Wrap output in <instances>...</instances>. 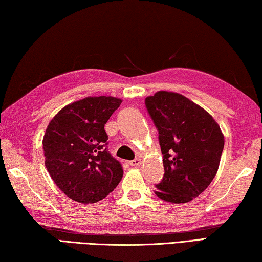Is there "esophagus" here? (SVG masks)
Listing matches in <instances>:
<instances>
[{"instance_id":"obj_1","label":"esophagus","mask_w":262,"mask_h":262,"mask_svg":"<svg viewBox=\"0 0 262 262\" xmlns=\"http://www.w3.org/2000/svg\"><path fill=\"white\" fill-rule=\"evenodd\" d=\"M129 164L132 166H140L141 165V158H135L133 161L129 162Z\"/></svg>"}]
</instances>
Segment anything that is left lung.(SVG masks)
Here are the masks:
<instances>
[{"mask_svg": "<svg viewBox=\"0 0 262 262\" xmlns=\"http://www.w3.org/2000/svg\"><path fill=\"white\" fill-rule=\"evenodd\" d=\"M158 130L164 177L155 194L162 200L186 203L200 195L220 166L224 136L201 106L176 92L158 91L145 98Z\"/></svg>", "mask_w": 262, "mask_h": 262, "instance_id": "8db88e82", "label": "left lung"}]
</instances>
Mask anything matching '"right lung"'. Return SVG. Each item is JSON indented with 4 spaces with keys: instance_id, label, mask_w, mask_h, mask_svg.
Here are the masks:
<instances>
[{
    "instance_id": "add662e5",
    "label": "right lung",
    "mask_w": 262,
    "mask_h": 262,
    "mask_svg": "<svg viewBox=\"0 0 262 262\" xmlns=\"http://www.w3.org/2000/svg\"><path fill=\"white\" fill-rule=\"evenodd\" d=\"M115 97H86L64 106L48 123L42 140L45 165L68 198L96 203L113 192L123 176L107 151L105 123L121 104Z\"/></svg>"
}]
</instances>
